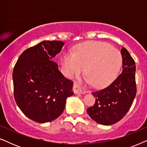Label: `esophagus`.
Instances as JSON below:
<instances>
[{"label":"esophagus","instance_id":"obj_1","mask_svg":"<svg viewBox=\"0 0 147 147\" xmlns=\"http://www.w3.org/2000/svg\"><path fill=\"white\" fill-rule=\"evenodd\" d=\"M73 91L75 94H86V91L78 83H74Z\"/></svg>","mask_w":147,"mask_h":147}]
</instances>
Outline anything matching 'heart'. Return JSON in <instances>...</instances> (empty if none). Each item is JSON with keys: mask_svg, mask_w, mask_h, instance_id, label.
Here are the masks:
<instances>
[{"mask_svg": "<svg viewBox=\"0 0 147 147\" xmlns=\"http://www.w3.org/2000/svg\"><path fill=\"white\" fill-rule=\"evenodd\" d=\"M61 62L68 77L73 78L84 71L86 82L96 88L108 85L115 79L122 64L120 51L108 44L89 41L78 45L74 53L65 52Z\"/></svg>", "mask_w": 147, "mask_h": 147, "instance_id": "1", "label": "heart"}]
</instances>
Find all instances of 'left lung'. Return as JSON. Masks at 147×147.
Wrapping results in <instances>:
<instances>
[{"mask_svg":"<svg viewBox=\"0 0 147 147\" xmlns=\"http://www.w3.org/2000/svg\"><path fill=\"white\" fill-rule=\"evenodd\" d=\"M122 71L108 87L92 92L96 102L87 112L92 120L103 125L120 121L130 108L136 94L135 61L124 47L121 49Z\"/></svg>","mask_w":147,"mask_h":147,"instance_id":"obj_1","label":"left lung"}]
</instances>
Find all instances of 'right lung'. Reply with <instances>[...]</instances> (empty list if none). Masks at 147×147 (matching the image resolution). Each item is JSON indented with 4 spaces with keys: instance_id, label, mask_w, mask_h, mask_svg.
Listing matches in <instances>:
<instances>
[{
    "instance_id": "1",
    "label": "right lung",
    "mask_w": 147,
    "mask_h": 147,
    "mask_svg": "<svg viewBox=\"0 0 147 147\" xmlns=\"http://www.w3.org/2000/svg\"><path fill=\"white\" fill-rule=\"evenodd\" d=\"M61 41H43L20 55L13 73L14 97L19 108L39 123L51 122L62 114L72 96L73 82L67 80L53 61Z\"/></svg>"
}]
</instances>
